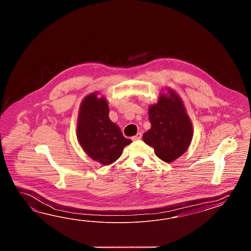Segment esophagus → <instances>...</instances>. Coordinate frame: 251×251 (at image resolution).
Returning a JSON list of instances; mask_svg holds the SVG:
<instances>
[{
	"label": "esophagus",
	"mask_w": 251,
	"mask_h": 251,
	"mask_svg": "<svg viewBox=\"0 0 251 251\" xmlns=\"http://www.w3.org/2000/svg\"><path fill=\"white\" fill-rule=\"evenodd\" d=\"M141 138H142V134H141V132H138L137 134L131 138V140L132 141H139V140H141Z\"/></svg>",
	"instance_id": "esophagus-1"
}]
</instances>
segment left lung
Instances as JSON below:
<instances>
[{"mask_svg": "<svg viewBox=\"0 0 251 251\" xmlns=\"http://www.w3.org/2000/svg\"><path fill=\"white\" fill-rule=\"evenodd\" d=\"M167 94L149 108L151 127L142 140L154 149L155 154L166 162H171L186 152L193 137V127L183 101L176 92L166 89Z\"/></svg>", "mask_w": 251, "mask_h": 251, "instance_id": "8db88e82", "label": "left lung"}]
</instances>
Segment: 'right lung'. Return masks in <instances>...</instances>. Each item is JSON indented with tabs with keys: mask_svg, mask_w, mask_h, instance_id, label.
<instances>
[{
	"mask_svg": "<svg viewBox=\"0 0 251 251\" xmlns=\"http://www.w3.org/2000/svg\"><path fill=\"white\" fill-rule=\"evenodd\" d=\"M77 139L84 152L102 165H110L132 141L123 136L119 126L109 118V104L93 92L80 103L77 121Z\"/></svg>",
	"mask_w": 251,
	"mask_h": 251,
	"instance_id": "1",
	"label": "right lung"
}]
</instances>
